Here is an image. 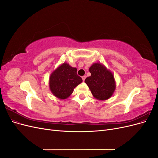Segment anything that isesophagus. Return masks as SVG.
I'll return each instance as SVG.
<instances>
[{
  "label": "esophagus",
  "instance_id": "34e87169",
  "mask_svg": "<svg viewBox=\"0 0 158 158\" xmlns=\"http://www.w3.org/2000/svg\"><path fill=\"white\" fill-rule=\"evenodd\" d=\"M82 80H83V82H84V80H85V76H82Z\"/></svg>",
  "mask_w": 158,
  "mask_h": 158
}]
</instances>
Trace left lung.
<instances>
[{
    "label": "left lung",
    "instance_id": "1",
    "mask_svg": "<svg viewBox=\"0 0 158 158\" xmlns=\"http://www.w3.org/2000/svg\"><path fill=\"white\" fill-rule=\"evenodd\" d=\"M91 76L85 78L93 96L105 101L111 98L116 89V82L112 72L100 63H95L89 69Z\"/></svg>",
    "mask_w": 158,
    "mask_h": 158
}]
</instances>
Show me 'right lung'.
I'll use <instances>...</instances> for the list:
<instances>
[{
  "label": "right lung",
  "mask_w": 158,
  "mask_h": 158,
  "mask_svg": "<svg viewBox=\"0 0 158 158\" xmlns=\"http://www.w3.org/2000/svg\"><path fill=\"white\" fill-rule=\"evenodd\" d=\"M82 82V78L77 74V69L64 63L52 72L49 76V85L51 93L56 98L65 99Z\"/></svg>",
  "instance_id": "right-lung-1"
}]
</instances>
